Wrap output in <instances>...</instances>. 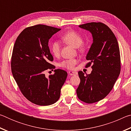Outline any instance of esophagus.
Listing matches in <instances>:
<instances>
[{"label":"esophagus","instance_id":"esophagus-1","mask_svg":"<svg viewBox=\"0 0 131 131\" xmlns=\"http://www.w3.org/2000/svg\"><path fill=\"white\" fill-rule=\"evenodd\" d=\"M68 73H69V74L71 75V76H74V75L77 74V72H73V71H69Z\"/></svg>","mask_w":131,"mask_h":131}]
</instances>
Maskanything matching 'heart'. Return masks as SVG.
<instances>
[{"mask_svg":"<svg viewBox=\"0 0 131 131\" xmlns=\"http://www.w3.org/2000/svg\"><path fill=\"white\" fill-rule=\"evenodd\" d=\"M62 40L65 43L69 44L74 48L80 47L81 50H83V47L81 46L83 44V38L80 35L74 31H68L62 36ZM60 48L61 44L59 41H53L51 44V51L54 56H57L59 54ZM77 62V61L76 59H65L59 63V66L68 69H72L74 68Z\"/></svg>","mask_w":131,"mask_h":131,"instance_id":"heart-1","label":"heart"}]
</instances>
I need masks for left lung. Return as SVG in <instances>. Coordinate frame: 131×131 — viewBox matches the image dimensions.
I'll return each instance as SVG.
<instances>
[{"label": "left lung", "mask_w": 131, "mask_h": 131, "mask_svg": "<svg viewBox=\"0 0 131 131\" xmlns=\"http://www.w3.org/2000/svg\"><path fill=\"white\" fill-rule=\"evenodd\" d=\"M79 27L91 33L93 43L86 57L92 65L90 74L79 71L80 83L76 90L79 99L87 103L102 100L109 94L120 73L118 41L113 32L102 23H90Z\"/></svg>", "instance_id": "left-lung-1"}]
</instances>
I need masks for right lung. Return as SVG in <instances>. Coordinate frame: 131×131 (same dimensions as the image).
Returning <instances> with one entry per match:
<instances>
[{
	"mask_svg": "<svg viewBox=\"0 0 131 131\" xmlns=\"http://www.w3.org/2000/svg\"><path fill=\"white\" fill-rule=\"evenodd\" d=\"M61 29L44 25L26 28L15 42L11 62L13 76L24 96L33 103L48 106L58 100L68 73L62 69L46 77L44 72L55 67L48 47L53 35Z\"/></svg>",
	"mask_w": 131,
	"mask_h": 131,
	"instance_id": "right-lung-1",
	"label": "right lung"
}]
</instances>
